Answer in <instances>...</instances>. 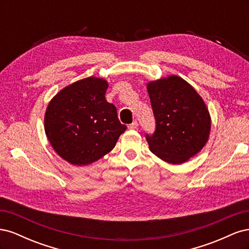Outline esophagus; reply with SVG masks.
Masks as SVG:
<instances>
[{"mask_svg": "<svg viewBox=\"0 0 249 249\" xmlns=\"http://www.w3.org/2000/svg\"><path fill=\"white\" fill-rule=\"evenodd\" d=\"M127 127H129V129H131V130L137 129V127H138V123L136 122V120H135V122H133L131 124L127 125Z\"/></svg>", "mask_w": 249, "mask_h": 249, "instance_id": "1", "label": "esophagus"}]
</instances>
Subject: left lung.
<instances>
[{
    "label": "left lung",
    "mask_w": 249,
    "mask_h": 249,
    "mask_svg": "<svg viewBox=\"0 0 249 249\" xmlns=\"http://www.w3.org/2000/svg\"><path fill=\"white\" fill-rule=\"evenodd\" d=\"M156 130L145 134L150 152L165 162L182 164L205 146L211 118L195 89L178 76L147 85Z\"/></svg>",
    "instance_id": "8db88e82"
}]
</instances>
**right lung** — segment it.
<instances>
[{
  "mask_svg": "<svg viewBox=\"0 0 249 249\" xmlns=\"http://www.w3.org/2000/svg\"><path fill=\"white\" fill-rule=\"evenodd\" d=\"M108 83L89 77L56 94L46 111L44 130L56 153L73 165L95 162L114 148L126 126L107 102Z\"/></svg>",
  "mask_w": 249,
  "mask_h": 249,
  "instance_id": "right-lung-1",
  "label": "right lung"
}]
</instances>
